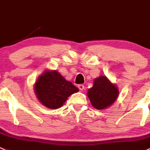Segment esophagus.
<instances>
[{
    "instance_id": "34e87169",
    "label": "esophagus",
    "mask_w": 150,
    "mask_h": 150,
    "mask_svg": "<svg viewBox=\"0 0 150 150\" xmlns=\"http://www.w3.org/2000/svg\"><path fill=\"white\" fill-rule=\"evenodd\" d=\"M78 88L80 89V90L82 91V90H84V86L83 85V84H79Z\"/></svg>"
}]
</instances>
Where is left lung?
I'll list each match as a JSON object with an SVG mask.
<instances>
[{
  "label": "left lung",
  "instance_id": "8db88e82",
  "mask_svg": "<svg viewBox=\"0 0 150 150\" xmlns=\"http://www.w3.org/2000/svg\"><path fill=\"white\" fill-rule=\"evenodd\" d=\"M86 95L95 108L103 110L115 103L119 95V90L107 76H100L94 79L93 86L88 89Z\"/></svg>",
  "mask_w": 150,
  "mask_h": 150
}]
</instances>
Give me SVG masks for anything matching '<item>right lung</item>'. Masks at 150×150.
Segmentation results:
<instances>
[{"instance_id": "obj_1", "label": "right lung", "mask_w": 150, "mask_h": 150, "mask_svg": "<svg viewBox=\"0 0 150 150\" xmlns=\"http://www.w3.org/2000/svg\"><path fill=\"white\" fill-rule=\"evenodd\" d=\"M37 98L47 108L57 109L64 105L68 98L79 89L55 70H45L34 85Z\"/></svg>"}]
</instances>
